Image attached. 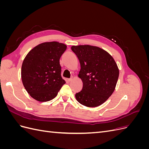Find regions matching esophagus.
I'll return each instance as SVG.
<instances>
[{"label": "esophagus", "instance_id": "obj_1", "mask_svg": "<svg viewBox=\"0 0 149 149\" xmlns=\"http://www.w3.org/2000/svg\"><path fill=\"white\" fill-rule=\"evenodd\" d=\"M72 79H73V78H69V79H67V81H68V82H70V81H72Z\"/></svg>", "mask_w": 149, "mask_h": 149}]
</instances>
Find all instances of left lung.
<instances>
[{
	"mask_svg": "<svg viewBox=\"0 0 149 149\" xmlns=\"http://www.w3.org/2000/svg\"><path fill=\"white\" fill-rule=\"evenodd\" d=\"M78 58V76L83 86L75 97L82 105L94 107L101 105L113 93L119 71L114 58L103 49L91 45L72 46Z\"/></svg>",
	"mask_w": 149,
	"mask_h": 149,
	"instance_id": "left-lung-1",
	"label": "left lung"
}]
</instances>
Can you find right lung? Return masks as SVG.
I'll list each match as a JSON object with an SVG mask.
<instances>
[{"label":"right lung","instance_id":"right-lung-1","mask_svg":"<svg viewBox=\"0 0 149 149\" xmlns=\"http://www.w3.org/2000/svg\"><path fill=\"white\" fill-rule=\"evenodd\" d=\"M66 49L63 43L45 42L31 49L25 56L21 70L22 83L35 100H53L65 84L61 76L60 59Z\"/></svg>","mask_w":149,"mask_h":149}]
</instances>
